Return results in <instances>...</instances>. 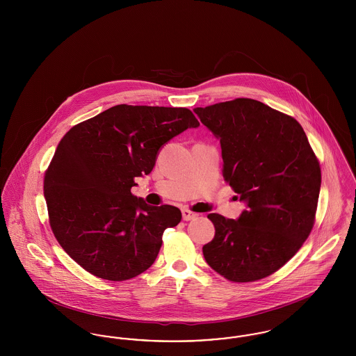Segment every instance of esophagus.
<instances>
[{
  "label": "esophagus",
  "instance_id": "1",
  "mask_svg": "<svg viewBox=\"0 0 356 356\" xmlns=\"http://www.w3.org/2000/svg\"><path fill=\"white\" fill-rule=\"evenodd\" d=\"M181 213H183V220H193V219L197 218V213H196V212H192V211H189V209H183Z\"/></svg>",
  "mask_w": 356,
  "mask_h": 356
}]
</instances>
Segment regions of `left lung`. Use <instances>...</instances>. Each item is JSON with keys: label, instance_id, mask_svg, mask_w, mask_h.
<instances>
[{"label": "left lung", "instance_id": "left-lung-1", "mask_svg": "<svg viewBox=\"0 0 356 356\" xmlns=\"http://www.w3.org/2000/svg\"><path fill=\"white\" fill-rule=\"evenodd\" d=\"M220 138L222 175L247 203L237 220L209 213L215 237L207 263L229 282L250 283L280 270L309 236L322 170L302 125L252 99L195 108Z\"/></svg>", "mask_w": 356, "mask_h": 356}]
</instances>
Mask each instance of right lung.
<instances>
[{"label":"right lung","instance_id":"1","mask_svg":"<svg viewBox=\"0 0 356 356\" xmlns=\"http://www.w3.org/2000/svg\"><path fill=\"white\" fill-rule=\"evenodd\" d=\"M186 108L120 104L70 128L44 175L53 235L85 271L122 282L147 271L181 212L132 195L172 137L199 127Z\"/></svg>","mask_w":356,"mask_h":356}]
</instances>
